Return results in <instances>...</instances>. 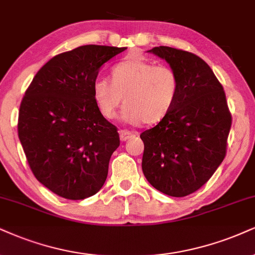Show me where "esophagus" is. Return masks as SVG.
I'll return each mask as SVG.
<instances>
[{"label":"esophagus","mask_w":255,"mask_h":255,"mask_svg":"<svg viewBox=\"0 0 255 255\" xmlns=\"http://www.w3.org/2000/svg\"><path fill=\"white\" fill-rule=\"evenodd\" d=\"M134 133L130 132L128 130H121L119 131V138H121L122 142H127V140L130 139V138H133Z\"/></svg>","instance_id":"esophagus-1"}]
</instances>
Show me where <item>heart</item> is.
<instances>
[{
	"label": "heart",
	"instance_id": "obj_1",
	"mask_svg": "<svg viewBox=\"0 0 255 255\" xmlns=\"http://www.w3.org/2000/svg\"><path fill=\"white\" fill-rule=\"evenodd\" d=\"M111 80L93 83V98L106 119L117 116L124 98L123 117L130 124H157L174 106L180 90L176 72L164 65L156 66L143 58H128L112 68Z\"/></svg>",
	"mask_w": 255,
	"mask_h": 255
}]
</instances>
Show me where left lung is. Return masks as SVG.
<instances>
[{"label":"left lung","mask_w":255,"mask_h":255,"mask_svg":"<svg viewBox=\"0 0 255 255\" xmlns=\"http://www.w3.org/2000/svg\"><path fill=\"white\" fill-rule=\"evenodd\" d=\"M147 52L168 62L180 90L166 117L140 134L143 174L161 193L183 197L200 189L224 161L232 117L224 87L206 61L166 46Z\"/></svg>","instance_id":"8db88e82"}]
</instances>
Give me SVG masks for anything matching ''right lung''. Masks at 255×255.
I'll list each match as a JSON object with an SVG mask.
<instances>
[{"label": "right lung", "instance_id": "obj_1", "mask_svg": "<svg viewBox=\"0 0 255 255\" xmlns=\"http://www.w3.org/2000/svg\"><path fill=\"white\" fill-rule=\"evenodd\" d=\"M127 47L86 45L41 67L22 99L18 138L36 180L67 200L102 189L119 146L117 128L93 98L99 68Z\"/></svg>", "mask_w": 255, "mask_h": 255}]
</instances>
